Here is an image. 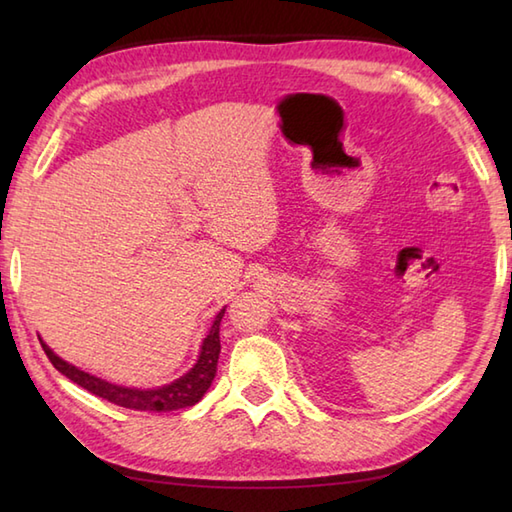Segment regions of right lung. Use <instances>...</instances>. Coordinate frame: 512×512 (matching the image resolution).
<instances>
[{
  "label": "right lung",
  "mask_w": 512,
  "mask_h": 512,
  "mask_svg": "<svg viewBox=\"0 0 512 512\" xmlns=\"http://www.w3.org/2000/svg\"><path fill=\"white\" fill-rule=\"evenodd\" d=\"M224 310L226 308L217 312L209 334H206V339L202 341L198 363H195L189 372L180 376L178 380H173V383L162 385L158 389H136V387L107 383L103 378H96L88 372H83L79 367L65 363L63 358L54 354L46 343L41 339L39 341H41L43 352H46L50 363L54 365V369H59V372L63 376H68L72 383L88 389L90 394L99 396L103 400H110L118 407L134 409V411H176V409L195 405V402L206 394V389H209L213 383L215 372H217V358H220V350H222L220 321L224 317Z\"/></svg>",
  "instance_id": "1"
}]
</instances>
